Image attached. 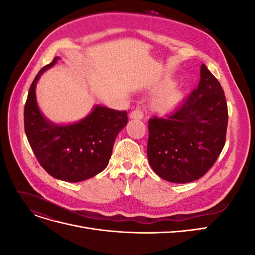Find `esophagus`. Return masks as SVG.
<instances>
[{
  "label": "esophagus",
  "instance_id": "34e87169",
  "mask_svg": "<svg viewBox=\"0 0 255 255\" xmlns=\"http://www.w3.org/2000/svg\"><path fill=\"white\" fill-rule=\"evenodd\" d=\"M129 118L130 119H137V120H140L143 118V113L140 109H136L134 110L132 113L129 114Z\"/></svg>",
  "mask_w": 255,
  "mask_h": 255
}]
</instances>
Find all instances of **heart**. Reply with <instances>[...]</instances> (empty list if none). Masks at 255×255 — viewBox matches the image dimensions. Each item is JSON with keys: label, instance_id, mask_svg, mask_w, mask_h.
<instances>
[{"label": "heart", "instance_id": "heart-1", "mask_svg": "<svg viewBox=\"0 0 255 255\" xmlns=\"http://www.w3.org/2000/svg\"><path fill=\"white\" fill-rule=\"evenodd\" d=\"M163 85L165 87L153 97L151 109L158 114H169L180 106L184 99V91L174 84L169 85V82H164Z\"/></svg>", "mask_w": 255, "mask_h": 255}]
</instances>
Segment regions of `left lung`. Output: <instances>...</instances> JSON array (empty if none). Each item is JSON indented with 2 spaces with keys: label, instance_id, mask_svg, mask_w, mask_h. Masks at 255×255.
Here are the masks:
<instances>
[{
  "label": "left lung",
  "instance_id": "8db88e82",
  "mask_svg": "<svg viewBox=\"0 0 255 255\" xmlns=\"http://www.w3.org/2000/svg\"><path fill=\"white\" fill-rule=\"evenodd\" d=\"M228 105L220 83L204 64L198 87L167 118L149 120V163L168 182L188 183L203 176L226 143Z\"/></svg>",
  "mask_w": 255,
  "mask_h": 255
}]
</instances>
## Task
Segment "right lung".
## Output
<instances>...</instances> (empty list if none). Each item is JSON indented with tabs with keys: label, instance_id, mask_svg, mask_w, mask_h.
<instances>
[{
	"label": "right lung",
	"instance_id": "1",
	"mask_svg": "<svg viewBox=\"0 0 255 255\" xmlns=\"http://www.w3.org/2000/svg\"><path fill=\"white\" fill-rule=\"evenodd\" d=\"M58 57L44 66L30 85L24 106V129L37 160L50 175L81 182L102 172L109 165L116 137L127 126L128 113L96 105L86 118L69 126L51 122L36 101V83Z\"/></svg>",
	"mask_w": 255,
	"mask_h": 255
}]
</instances>
